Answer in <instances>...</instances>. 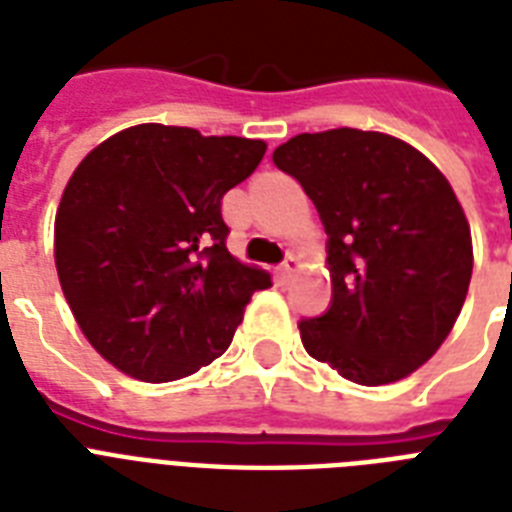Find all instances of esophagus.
<instances>
[{"label":"esophagus","instance_id":"esophagus-1","mask_svg":"<svg viewBox=\"0 0 512 512\" xmlns=\"http://www.w3.org/2000/svg\"><path fill=\"white\" fill-rule=\"evenodd\" d=\"M300 268H303V260H300V255H295V252H289V257H287V260H284V265H281V268H279V276L284 281H289V279H292V276H295L297 271H300Z\"/></svg>","mask_w":512,"mask_h":512}]
</instances>
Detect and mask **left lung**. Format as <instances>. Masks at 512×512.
Listing matches in <instances>:
<instances>
[{
  "instance_id": "left-lung-1",
  "label": "left lung",
  "mask_w": 512,
  "mask_h": 512,
  "mask_svg": "<svg viewBox=\"0 0 512 512\" xmlns=\"http://www.w3.org/2000/svg\"><path fill=\"white\" fill-rule=\"evenodd\" d=\"M329 236L332 305L300 321L321 364L358 385L404 380L449 337L468 297L473 239L452 185L385 132H303L273 151Z\"/></svg>"
}]
</instances>
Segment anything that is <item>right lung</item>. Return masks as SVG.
<instances>
[{
    "mask_svg": "<svg viewBox=\"0 0 512 512\" xmlns=\"http://www.w3.org/2000/svg\"><path fill=\"white\" fill-rule=\"evenodd\" d=\"M263 140L135 124L84 156L55 212L60 289L90 345L127 377L172 382L228 350L271 273L225 247L223 196Z\"/></svg>",
    "mask_w": 512,
    "mask_h": 512,
    "instance_id": "obj_1",
    "label": "right lung"
}]
</instances>
